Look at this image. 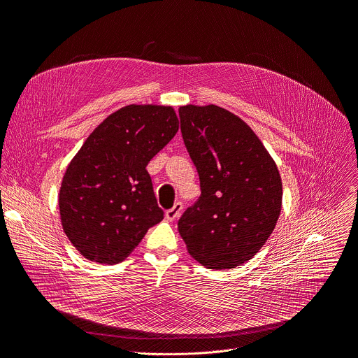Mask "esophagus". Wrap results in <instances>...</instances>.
<instances>
[{"mask_svg":"<svg viewBox=\"0 0 358 358\" xmlns=\"http://www.w3.org/2000/svg\"><path fill=\"white\" fill-rule=\"evenodd\" d=\"M181 210H182V205H181V201H177V203L171 208V209H168L166 212H165V217L168 221H176L177 217L181 215Z\"/></svg>","mask_w":358,"mask_h":358,"instance_id":"obj_1","label":"esophagus"}]
</instances>
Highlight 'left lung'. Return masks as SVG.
I'll return each instance as SVG.
<instances>
[{"mask_svg": "<svg viewBox=\"0 0 358 358\" xmlns=\"http://www.w3.org/2000/svg\"><path fill=\"white\" fill-rule=\"evenodd\" d=\"M181 133L201 194L178 221L192 257L208 269L250 260L278 222L282 181L256 133L221 106H180Z\"/></svg>", "mask_w": 358, "mask_h": 358, "instance_id": "8db88e82", "label": "left lung"}]
</instances>
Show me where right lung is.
Returning <instances> with one entry per match:
<instances>
[{"instance_id":"add662e5","label":"right lung","mask_w":358,"mask_h":358,"mask_svg":"<svg viewBox=\"0 0 358 358\" xmlns=\"http://www.w3.org/2000/svg\"><path fill=\"white\" fill-rule=\"evenodd\" d=\"M177 131L173 106L133 103L89 134L58 193L61 225L83 257L115 265L164 220L146 166Z\"/></svg>"}]
</instances>
